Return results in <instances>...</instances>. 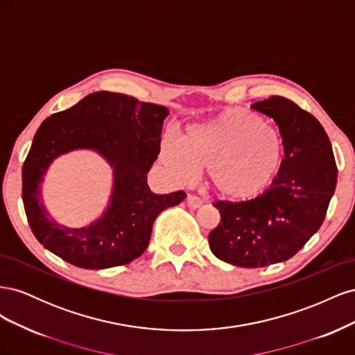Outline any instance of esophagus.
Here are the masks:
<instances>
[{
	"mask_svg": "<svg viewBox=\"0 0 355 355\" xmlns=\"http://www.w3.org/2000/svg\"><path fill=\"white\" fill-rule=\"evenodd\" d=\"M187 202H188V206L191 207V209H198L201 204H202V200L200 198V197H197V196H192V194H189L188 197H187Z\"/></svg>",
	"mask_w": 355,
	"mask_h": 355,
	"instance_id": "1",
	"label": "esophagus"
}]
</instances>
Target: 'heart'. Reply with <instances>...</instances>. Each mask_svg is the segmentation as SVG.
Masks as SVG:
<instances>
[{
  "label": "heart",
  "instance_id": "1",
  "mask_svg": "<svg viewBox=\"0 0 355 355\" xmlns=\"http://www.w3.org/2000/svg\"><path fill=\"white\" fill-rule=\"evenodd\" d=\"M284 141L261 114L230 108L192 125L185 144L168 139L161 158L182 180L207 170L209 185L220 198L250 201L272 187L284 164Z\"/></svg>",
  "mask_w": 355,
  "mask_h": 355
}]
</instances>
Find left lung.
Returning <instances> with one entry per match:
<instances>
[{
	"instance_id": "8db88e82",
	"label": "left lung",
	"mask_w": 355,
	"mask_h": 355,
	"mask_svg": "<svg viewBox=\"0 0 355 355\" xmlns=\"http://www.w3.org/2000/svg\"><path fill=\"white\" fill-rule=\"evenodd\" d=\"M252 108L272 116L280 128L284 164L261 197L213 202L220 222L209 234V244L220 261L262 268L290 259L320 230L336 188L338 167L323 125L293 101L270 96Z\"/></svg>"
}]
</instances>
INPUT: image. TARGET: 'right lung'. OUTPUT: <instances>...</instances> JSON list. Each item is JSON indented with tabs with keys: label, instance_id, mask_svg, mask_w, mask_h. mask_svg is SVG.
<instances>
[{
	"label": "right lung",
	"instance_id": "1",
	"mask_svg": "<svg viewBox=\"0 0 355 355\" xmlns=\"http://www.w3.org/2000/svg\"><path fill=\"white\" fill-rule=\"evenodd\" d=\"M167 115L161 105L96 92L40 125L22 168V198L29 227L47 250L85 270L130 263L146 250L155 218L187 197L184 191L154 194L146 182ZM80 147L94 148L110 161L114 192L99 221L67 229L48 218L39 185L53 159Z\"/></svg>",
	"mask_w": 355,
	"mask_h": 355
}]
</instances>
